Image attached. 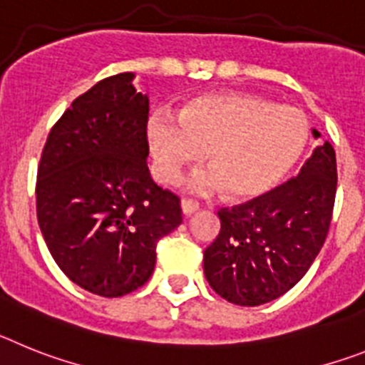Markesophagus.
<instances>
[{"label":"esophagus","mask_w":365,"mask_h":365,"mask_svg":"<svg viewBox=\"0 0 365 365\" xmlns=\"http://www.w3.org/2000/svg\"><path fill=\"white\" fill-rule=\"evenodd\" d=\"M200 209V204L195 200H189V198H185V200H182V213L185 215V217H189V215L196 213Z\"/></svg>","instance_id":"esophagus-1"}]
</instances>
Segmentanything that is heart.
I'll list each match as a JSON object with an SVG mask.
<instances>
[{
    "label": "heart",
    "mask_w": 365,
    "mask_h": 365,
    "mask_svg": "<svg viewBox=\"0 0 365 365\" xmlns=\"http://www.w3.org/2000/svg\"><path fill=\"white\" fill-rule=\"evenodd\" d=\"M309 135L301 110L239 91L192 97L178 119L165 112L147 119L152 167L161 182H176L205 152L209 167L192 174L187 187L200 195L226 189L233 200L274 191L301 160Z\"/></svg>",
    "instance_id": "b5f03b06"
}]
</instances>
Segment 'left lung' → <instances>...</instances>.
Returning a JSON list of instances; mask_svg holds the SVG:
<instances>
[{
    "instance_id": "obj_1",
    "label": "left lung",
    "mask_w": 365,
    "mask_h": 365,
    "mask_svg": "<svg viewBox=\"0 0 365 365\" xmlns=\"http://www.w3.org/2000/svg\"><path fill=\"white\" fill-rule=\"evenodd\" d=\"M312 135L319 132L312 128ZM336 196V154L316 147L297 178L244 205L218 211L220 233L204 252L215 292L240 307L277 299L299 281L327 239Z\"/></svg>"
}]
</instances>
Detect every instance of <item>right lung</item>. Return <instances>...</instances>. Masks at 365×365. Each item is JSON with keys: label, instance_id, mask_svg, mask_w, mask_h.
Wrapping results in <instances>:
<instances>
[{"label": "right lung", "instance_id": "add662e5", "mask_svg": "<svg viewBox=\"0 0 365 365\" xmlns=\"http://www.w3.org/2000/svg\"><path fill=\"white\" fill-rule=\"evenodd\" d=\"M134 73L97 82L53 126L38 167L36 215L73 283L103 297L143 287L156 244L182 224L180 198L147 167L148 97Z\"/></svg>", "mask_w": 365, "mask_h": 365}]
</instances>
